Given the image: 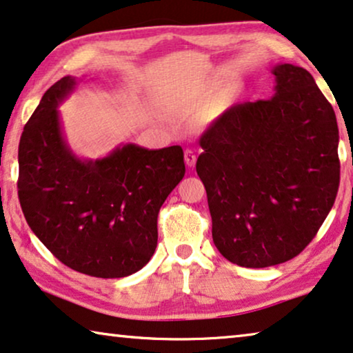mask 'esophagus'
<instances>
[{"label":"esophagus","mask_w":353,"mask_h":353,"mask_svg":"<svg viewBox=\"0 0 353 353\" xmlns=\"http://www.w3.org/2000/svg\"><path fill=\"white\" fill-rule=\"evenodd\" d=\"M185 163L190 168H193L194 166V163H196V154H194V150H192V149H187L185 150Z\"/></svg>","instance_id":"obj_1"}]
</instances>
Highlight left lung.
<instances>
[{
    "label": "left lung",
    "instance_id": "8db88e82",
    "mask_svg": "<svg viewBox=\"0 0 353 353\" xmlns=\"http://www.w3.org/2000/svg\"><path fill=\"white\" fill-rule=\"evenodd\" d=\"M270 99L244 101L199 139L196 172L208 193L212 239L244 268L301 254L333 208L339 187L334 110L304 68L282 63Z\"/></svg>",
    "mask_w": 353,
    "mask_h": 353
}]
</instances>
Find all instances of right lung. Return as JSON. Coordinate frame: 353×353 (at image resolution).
Returning a JSON list of instances; mask_svg holds the SVG:
<instances>
[{
    "label": "right lung",
    "instance_id": "right-lung-1",
    "mask_svg": "<svg viewBox=\"0 0 353 353\" xmlns=\"http://www.w3.org/2000/svg\"><path fill=\"white\" fill-rule=\"evenodd\" d=\"M82 79L44 93L19 144V199L30 228L63 265L117 279L144 268L159 241L157 217L185 174L181 145L120 144L101 159L77 157L59 106Z\"/></svg>",
    "mask_w": 353,
    "mask_h": 353
}]
</instances>
